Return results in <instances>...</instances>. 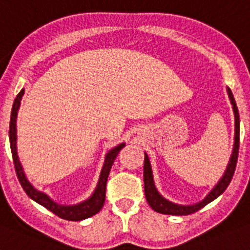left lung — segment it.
<instances>
[{
    "label": "left lung",
    "instance_id": "left-lung-1",
    "mask_svg": "<svg viewBox=\"0 0 250 250\" xmlns=\"http://www.w3.org/2000/svg\"><path fill=\"white\" fill-rule=\"evenodd\" d=\"M228 90V95L230 103L232 105V112H234V118H235V135H234V146H232V152L230 156V160L228 163L226 170L224 171L222 177L215 184L212 189L207 193V196L203 198L202 201L193 205H178V203L170 202L169 200L164 198L161 196L159 190L156 189L154 182V175H152V169H151L150 160H148L147 154L145 152V163H144V183H145V196H146V201L150 205V207L154 211L159 213H165V215H189V213L196 212L209 202H212L216 200L220 194L224 193V190L228 188V186L231 182V178L234 175L236 167V161H238V152H239V133H240V121H239V112L238 106H236L235 99L232 95L231 90Z\"/></svg>",
    "mask_w": 250,
    "mask_h": 250
}]
</instances>
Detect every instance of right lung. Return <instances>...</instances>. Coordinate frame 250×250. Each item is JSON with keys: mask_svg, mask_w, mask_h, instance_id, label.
<instances>
[{"mask_svg": "<svg viewBox=\"0 0 250 250\" xmlns=\"http://www.w3.org/2000/svg\"><path fill=\"white\" fill-rule=\"evenodd\" d=\"M25 90L22 89L20 93L18 94L16 99L14 102L11 110V119H10V131H8V137H10V147H11L12 160H14L15 170H16V175L19 178V182L21 184L22 189L25 193L30 197L31 200L35 201L37 203L42 205L47 209H49L50 212H53L54 215H57L58 217L68 221H81L87 217H91L95 213H98L102 209L103 205L105 202V188H106V180H108L109 171L112 169V165L114 163L115 157L118 156L119 151L125 147V144L122 142L118 146L113 147L112 150H109L105 155V160H104V165L100 171V177L98 180L95 189H94L93 194L87 198V200L83 201V202L76 203V205H61V203L56 202L48 196L47 193L42 192V190L37 189L33 184L30 183L26 178L22 169V165L19 160L18 156V148H16V119H18V112L21 104L22 95H24Z\"/></svg>", "mask_w": 250, "mask_h": 250, "instance_id": "obj_1", "label": "right lung"}]
</instances>
